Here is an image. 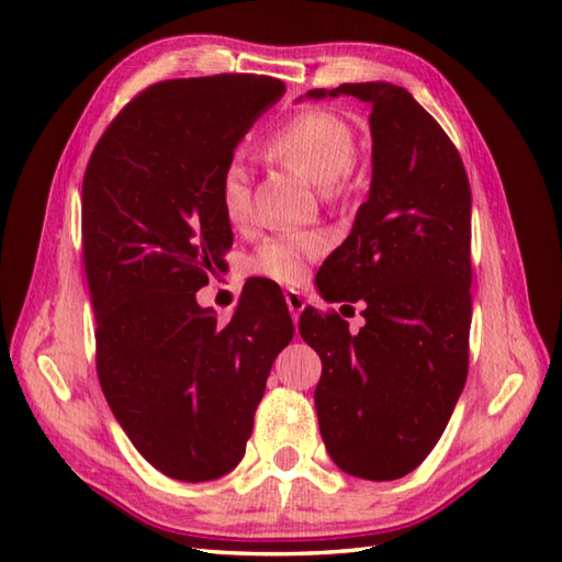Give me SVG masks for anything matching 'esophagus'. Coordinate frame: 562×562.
Listing matches in <instances>:
<instances>
[{
	"label": "esophagus",
	"mask_w": 562,
	"mask_h": 562,
	"mask_svg": "<svg viewBox=\"0 0 562 562\" xmlns=\"http://www.w3.org/2000/svg\"><path fill=\"white\" fill-rule=\"evenodd\" d=\"M284 300H288V308H290L292 318H294V321L300 318V314L304 312V306H306L304 294L296 292V290H288V292H284Z\"/></svg>",
	"instance_id": "obj_1"
}]
</instances>
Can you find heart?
Segmentation results:
<instances>
[{
  "mask_svg": "<svg viewBox=\"0 0 562 562\" xmlns=\"http://www.w3.org/2000/svg\"><path fill=\"white\" fill-rule=\"evenodd\" d=\"M268 157L290 166L308 181L330 188L355 164V130L342 115L326 109H306L288 117L262 142ZM220 205L232 226H246L250 220V178L244 164L224 166L217 186ZM326 238L314 232L274 234L250 256L248 268L260 278L294 284L300 282L308 262L324 256Z\"/></svg>",
  "mask_w": 562,
  "mask_h": 562,
  "instance_id": "obj_1",
  "label": "heart"
}]
</instances>
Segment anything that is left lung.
Segmentation results:
<instances>
[{"mask_svg": "<svg viewBox=\"0 0 562 562\" xmlns=\"http://www.w3.org/2000/svg\"><path fill=\"white\" fill-rule=\"evenodd\" d=\"M372 105V186L350 236L321 266L326 302H362L364 326L304 308L321 357V437L345 473L396 481L435 449L469 374L471 186L457 147L389 81L312 89Z\"/></svg>", "mask_w": 562, "mask_h": 562, "instance_id": "1", "label": "left lung"}]
</instances>
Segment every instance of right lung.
I'll return each instance as SVG.
<instances>
[{
	"label": "right lung",
	"mask_w": 562,
	"mask_h": 562,
	"mask_svg": "<svg viewBox=\"0 0 562 562\" xmlns=\"http://www.w3.org/2000/svg\"><path fill=\"white\" fill-rule=\"evenodd\" d=\"M282 93L280 79L258 75L154 83L117 113L83 173L103 396L135 449L176 481L236 469L270 367L294 336L268 282L244 290L224 326L195 300L234 241L220 176Z\"/></svg>",
	"instance_id": "add662e5"
}]
</instances>
